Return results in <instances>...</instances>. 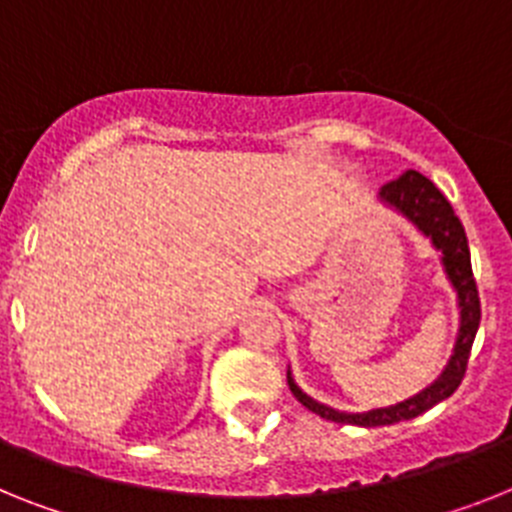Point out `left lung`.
<instances>
[{
	"label": "left lung",
	"mask_w": 512,
	"mask_h": 512,
	"mask_svg": "<svg viewBox=\"0 0 512 512\" xmlns=\"http://www.w3.org/2000/svg\"><path fill=\"white\" fill-rule=\"evenodd\" d=\"M380 197L388 205H393L395 210H401L403 216L411 218L419 226V231H424L432 239V244L442 252L445 273H448L453 289L458 291L461 330H458L455 351L450 356L445 372L427 390H422V393L409 398V401L388 406V409H375L367 411V414H346V411L330 409V406H322V403L312 401L307 393H302L289 375L291 393H294V398L302 403L304 409L322 416V419H328V422L356 424V427H382V424L406 422V419L424 414V411H429L440 401H445L448 395H453L458 385H461L463 375H466L468 354H471L476 330H479V320H482V302H479V289H476L474 270H471V252H468L466 231H463L461 218L455 216L453 205L448 203V197L442 195L427 176L414 169L385 184L380 190Z\"/></svg>",
	"instance_id": "left-lung-1"
}]
</instances>
